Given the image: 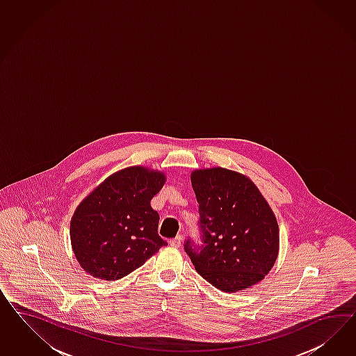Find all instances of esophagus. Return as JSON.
<instances>
[{"label": "esophagus", "mask_w": 356, "mask_h": 356, "mask_svg": "<svg viewBox=\"0 0 356 356\" xmlns=\"http://www.w3.org/2000/svg\"><path fill=\"white\" fill-rule=\"evenodd\" d=\"M170 245L173 248H180L181 247V236H176L170 240Z\"/></svg>", "instance_id": "1"}]
</instances>
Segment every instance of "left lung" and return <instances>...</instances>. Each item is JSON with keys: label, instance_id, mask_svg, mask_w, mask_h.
Segmentation results:
<instances>
[{"label": "left lung", "instance_id": "left-lung-1", "mask_svg": "<svg viewBox=\"0 0 356 356\" xmlns=\"http://www.w3.org/2000/svg\"><path fill=\"white\" fill-rule=\"evenodd\" d=\"M191 181L205 243L200 253L185 243L197 273L228 293L261 282L278 259L280 226L256 184L223 167L194 170Z\"/></svg>", "mask_w": 356, "mask_h": 356}]
</instances>
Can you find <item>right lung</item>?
<instances>
[{"label": "right lung", "instance_id": "1", "mask_svg": "<svg viewBox=\"0 0 356 356\" xmlns=\"http://www.w3.org/2000/svg\"><path fill=\"white\" fill-rule=\"evenodd\" d=\"M164 184L163 171L131 165L108 176L76 206L70 241L87 274L120 280L167 245L158 235L159 214L150 205Z\"/></svg>", "mask_w": 356, "mask_h": 356}]
</instances>
